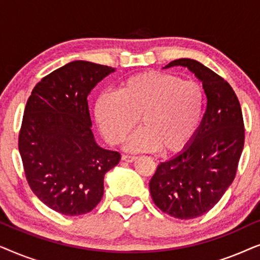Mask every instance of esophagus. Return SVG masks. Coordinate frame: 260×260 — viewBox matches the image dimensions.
<instances>
[{
  "mask_svg": "<svg viewBox=\"0 0 260 260\" xmlns=\"http://www.w3.org/2000/svg\"><path fill=\"white\" fill-rule=\"evenodd\" d=\"M122 159H123V161H125V162H134V161H136L137 157H136V156H131V155L123 154L122 155Z\"/></svg>",
  "mask_w": 260,
  "mask_h": 260,
  "instance_id": "obj_1",
  "label": "esophagus"
}]
</instances>
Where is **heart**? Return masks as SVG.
Segmentation results:
<instances>
[{"mask_svg": "<svg viewBox=\"0 0 260 260\" xmlns=\"http://www.w3.org/2000/svg\"><path fill=\"white\" fill-rule=\"evenodd\" d=\"M204 87L168 72L138 73L122 81L117 93H102L94 104L99 129L110 144H118L140 119L129 137L131 151L162 154L182 150L193 140L205 112Z\"/></svg>", "mask_w": 260, "mask_h": 260, "instance_id": "1", "label": "heart"}]
</instances>
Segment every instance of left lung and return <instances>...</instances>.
Here are the masks:
<instances>
[{
    "label": "left lung",
    "instance_id": "8db88e82",
    "mask_svg": "<svg viewBox=\"0 0 260 260\" xmlns=\"http://www.w3.org/2000/svg\"><path fill=\"white\" fill-rule=\"evenodd\" d=\"M173 66L187 67L202 81L207 109L190 143L159 163L149 188L163 213L188 220L211 211L233 182L245 129L240 103L223 78L193 59L174 60L166 67Z\"/></svg>",
    "mask_w": 260,
    "mask_h": 260
}]
</instances>
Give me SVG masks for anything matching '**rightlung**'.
<instances>
[{
    "mask_svg": "<svg viewBox=\"0 0 260 260\" xmlns=\"http://www.w3.org/2000/svg\"><path fill=\"white\" fill-rule=\"evenodd\" d=\"M115 69L77 60L42 78L28 98L19 134L24 175L39 200L63 215L91 212L118 151L95 143L87 95Z\"/></svg>",
    "mask_w": 260,
    "mask_h": 260,
    "instance_id": "right-lung-1",
    "label": "right lung"
}]
</instances>
